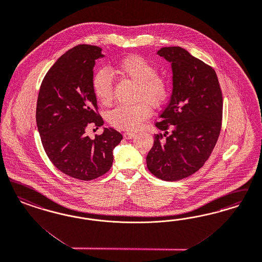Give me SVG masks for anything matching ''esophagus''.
<instances>
[{"label":"esophagus","instance_id":"1","mask_svg":"<svg viewBox=\"0 0 262 262\" xmlns=\"http://www.w3.org/2000/svg\"><path fill=\"white\" fill-rule=\"evenodd\" d=\"M136 136V134H134V133H129V132H126V133H124V138L125 139H132L134 136Z\"/></svg>","mask_w":262,"mask_h":262}]
</instances>
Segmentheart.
<instances>
[{
  "label": "heart",
  "mask_w": 262,
  "mask_h": 262,
  "mask_svg": "<svg viewBox=\"0 0 262 262\" xmlns=\"http://www.w3.org/2000/svg\"><path fill=\"white\" fill-rule=\"evenodd\" d=\"M117 75L136 84V100H145L159 105L167 96V85L158 75L157 68L140 56H128L113 68ZM93 89L100 104L109 105L113 99V82L106 72H99L94 77ZM151 109L144 101L134 105H119L107 114L109 124L122 130H136L150 116Z\"/></svg>",
  "instance_id": "heart-1"
}]
</instances>
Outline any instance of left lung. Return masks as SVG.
<instances>
[{
    "label": "left lung",
    "instance_id": "obj_1",
    "mask_svg": "<svg viewBox=\"0 0 262 262\" xmlns=\"http://www.w3.org/2000/svg\"><path fill=\"white\" fill-rule=\"evenodd\" d=\"M157 54L171 63L173 88L156 123L164 134L155 135L146 163L156 177L171 182L195 173L209 159L221 133L223 95L216 72L186 49L163 47Z\"/></svg>",
    "mask_w": 262,
    "mask_h": 262
}]
</instances>
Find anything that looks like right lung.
<instances>
[{"instance_id": "obj_1", "label": "right lung", "mask_w": 262, "mask_h": 262, "mask_svg": "<svg viewBox=\"0 0 262 262\" xmlns=\"http://www.w3.org/2000/svg\"><path fill=\"white\" fill-rule=\"evenodd\" d=\"M104 57L98 46H74L50 68L41 82L36 120L47 157L64 174L89 181L112 166L113 149L123 136L112 127L91 139L89 125L101 126L93 89L96 60Z\"/></svg>"}]
</instances>
